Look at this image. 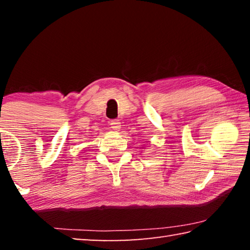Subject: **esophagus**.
I'll list each match as a JSON object with an SVG mask.
<instances>
[{"label":"esophagus","instance_id":"obj_1","mask_svg":"<svg viewBox=\"0 0 250 250\" xmlns=\"http://www.w3.org/2000/svg\"><path fill=\"white\" fill-rule=\"evenodd\" d=\"M110 125H111V128L113 130H119L121 128V124L119 120H112L111 122H110Z\"/></svg>","mask_w":250,"mask_h":250}]
</instances>
